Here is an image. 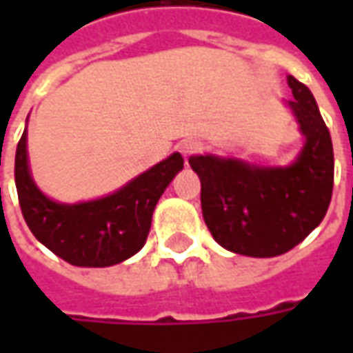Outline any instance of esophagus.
I'll use <instances>...</instances> for the list:
<instances>
[{
  "instance_id": "obj_1",
  "label": "esophagus",
  "mask_w": 353,
  "mask_h": 353,
  "mask_svg": "<svg viewBox=\"0 0 353 353\" xmlns=\"http://www.w3.org/2000/svg\"><path fill=\"white\" fill-rule=\"evenodd\" d=\"M179 151H181V154L187 159V157H192V154L200 153V151H202V143H200L199 139H185L183 143L179 145Z\"/></svg>"
}]
</instances>
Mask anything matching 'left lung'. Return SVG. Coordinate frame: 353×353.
<instances>
[{
  "label": "left lung",
  "instance_id": "left-lung-1",
  "mask_svg": "<svg viewBox=\"0 0 353 353\" xmlns=\"http://www.w3.org/2000/svg\"><path fill=\"white\" fill-rule=\"evenodd\" d=\"M289 105L306 136L288 168H259L212 154L191 157L199 174L200 204L217 244L248 257H276L301 244L325 217L333 194L334 159L329 128L314 96L288 77Z\"/></svg>",
  "mask_w": 353,
  "mask_h": 353
}]
</instances>
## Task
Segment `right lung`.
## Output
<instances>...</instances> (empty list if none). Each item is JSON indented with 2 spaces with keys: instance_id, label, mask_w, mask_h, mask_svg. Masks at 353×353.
Masks as SVG:
<instances>
[{
  "instance_id": "add662e5",
  "label": "right lung",
  "mask_w": 353,
  "mask_h": 353,
  "mask_svg": "<svg viewBox=\"0 0 353 353\" xmlns=\"http://www.w3.org/2000/svg\"><path fill=\"white\" fill-rule=\"evenodd\" d=\"M181 168L183 157L174 153L115 194L83 204H58L30 176L24 130L17 145L14 181L26 225L43 245L70 265L111 266L143 248L154 206Z\"/></svg>"
}]
</instances>
